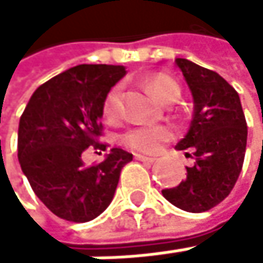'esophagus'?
Returning <instances> with one entry per match:
<instances>
[{
	"label": "esophagus",
	"instance_id": "esophagus-1",
	"mask_svg": "<svg viewBox=\"0 0 263 263\" xmlns=\"http://www.w3.org/2000/svg\"><path fill=\"white\" fill-rule=\"evenodd\" d=\"M137 161H142V162H148V164H153L156 162V158H149V156H143V155H134Z\"/></svg>",
	"mask_w": 263,
	"mask_h": 263
}]
</instances>
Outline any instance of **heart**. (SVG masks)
<instances>
[{"mask_svg":"<svg viewBox=\"0 0 263 263\" xmlns=\"http://www.w3.org/2000/svg\"><path fill=\"white\" fill-rule=\"evenodd\" d=\"M148 88L153 91L156 98H159L164 102H168L170 99H174L180 96V86L178 83L170 79L165 74H158L155 77H151L148 80ZM121 89L120 86H114L107 93L104 99V107L102 112L104 117L108 121H115L121 115ZM172 137V130L165 126H155V124H137L129 127L127 130L120 136V142L134 149L139 153H155L158 151L167 140Z\"/></svg>","mask_w":263,"mask_h":263,"instance_id":"b5f03b06","label":"heart"}]
</instances>
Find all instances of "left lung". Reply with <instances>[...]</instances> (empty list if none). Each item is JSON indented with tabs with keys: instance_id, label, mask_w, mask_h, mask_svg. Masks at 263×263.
<instances>
[{
	"instance_id": "left-lung-1",
	"label": "left lung",
	"mask_w": 263,
	"mask_h": 263,
	"mask_svg": "<svg viewBox=\"0 0 263 263\" xmlns=\"http://www.w3.org/2000/svg\"><path fill=\"white\" fill-rule=\"evenodd\" d=\"M177 66L194 98L189 133L177 145L196 159L178 186L162 189L175 206L203 213L221 203L234 189L245 161L248 126L235 88L218 72L193 61L177 58Z\"/></svg>"
}]
</instances>
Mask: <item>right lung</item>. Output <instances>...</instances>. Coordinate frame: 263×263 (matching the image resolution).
<instances>
[{
    "label": "right lung",
    "instance_id": "right-lung-1",
    "mask_svg": "<svg viewBox=\"0 0 263 263\" xmlns=\"http://www.w3.org/2000/svg\"><path fill=\"white\" fill-rule=\"evenodd\" d=\"M126 76L124 66L80 64L42 83L18 124V161L41 202L61 219L86 222L112 202L121 168L133 155L112 148L85 165L88 148L105 151L102 107L107 93Z\"/></svg>",
    "mask_w": 263,
    "mask_h": 263
}]
</instances>
